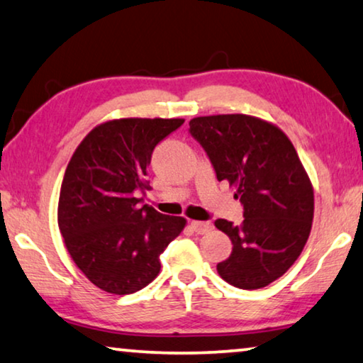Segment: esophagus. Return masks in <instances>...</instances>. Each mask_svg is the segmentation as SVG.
Instances as JSON below:
<instances>
[{
	"instance_id": "obj_1",
	"label": "esophagus",
	"mask_w": 363,
	"mask_h": 363,
	"mask_svg": "<svg viewBox=\"0 0 363 363\" xmlns=\"http://www.w3.org/2000/svg\"><path fill=\"white\" fill-rule=\"evenodd\" d=\"M191 226H192V230H194V231H196V233H197V235H203V233H208V231L213 228L212 221H192V223H191Z\"/></svg>"
}]
</instances>
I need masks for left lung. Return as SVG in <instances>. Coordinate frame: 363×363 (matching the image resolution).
I'll return each mask as SVG.
<instances>
[{
  "mask_svg": "<svg viewBox=\"0 0 363 363\" xmlns=\"http://www.w3.org/2000/svg\"><path fill=\"white\" fill-rule=\"evenodd\" d=\"M189 133L242 205L241 225L215 220L233 242L216 270L238 289H262L291 267L310 236L315 199L305 167L282 130L245 113L192 118Z\"/></svg>",
  "mask_w": 363,
  "mask_h": 363,
  "instance_id": "1",
  "label": "left lung"
}]
</instances>
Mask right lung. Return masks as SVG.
<instances>
[{"label": "right lung", "instance_id": "right-lung-1", "mask_svg": "<svg viewBox=\"0 0 363 363\" xmlns=\"http://www.w3.org/2000/svg\"><path fill=\"white\" fill-rule=\"evenodd\" d=\"M182 118H121L86 135L69 160L58 200V226L73 261L101 290L130 295L160 274V254L186 220L140 207L156 145Z\"/></svg>", "mask_w": 363, "mask_h": 363}]
</instances>
